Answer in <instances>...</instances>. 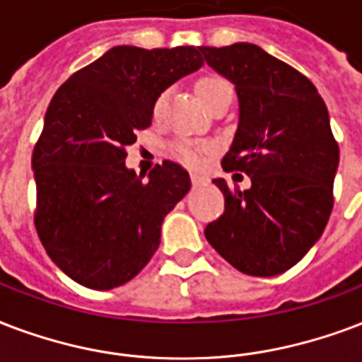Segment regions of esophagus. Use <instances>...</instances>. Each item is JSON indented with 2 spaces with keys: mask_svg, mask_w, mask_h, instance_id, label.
<instances>
[{
  "mask_svg": "<svg viewBox=\"0 0 362 362\" xmlns=\"http://www.w3.org/2000/svg\"><path fill=\"white\" fill-rule=\"evenodd\" d=\"M192 184L195 187H201V186H205L206 184V180L205 178H203V176H199V175H195V173H192Z\"/></svg>",
  "mask_w": 362,
  "mask_h": 362,
  "instance_id": "1",
  "label": "esophagus"
}]
</instances>
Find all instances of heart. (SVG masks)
Here are the masks:
<instances>
[{
	"mask_svg": "<svg viewBox=\"0 0 362 362\" xmlns=\"http://www.w3.org/2000/svg\"><path fill=\"white\" fill-rule=\"evenodd\" d=\"M195 90H197V96H199V100L203 102V106L209 107L212 102L216 100L218 96L224 95L230 89V85L224 81V79H220V77L214 76H205L201 77L197 85H195ZM165 102H167V90H161L159 95H157L156 102H153V107H151V112H153V117H159L163 114V107H165ZM209 150L206 146H199V144H192V142H175L170 151H173V156L176 159H180L182 163H186L189 167H197L203 159V153Z\"/></svg>",
	"mask_w": 362,
	"mask_h": 362,
	"instance_id": "heart-1",
	"label": "heart"
}]
</instances>
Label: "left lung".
Instances as JSON below:
<instances>
[{
	"instance_id": "8db88e82",
	"label": "left lung",
	"mask_w": 362,
	"mask_h": 362,
	"mask_svg": "<svg viewBox=\"0 0 362 362\" xmlns=\"http://www.w3.org/2000/svg\"><path fill=\"white\" fill-rule=\"evenodd\" d=\"M201 57L235 85L239 125L224 170L252 186L224 193V214L205 228L206 241L231 266L273 277L308 255L327 226L340 150L315 85L252 43L199 47Z\"/></svg>"
}]
</instances>
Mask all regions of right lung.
<instances>
[{
	"mask_svg": "<svg viewBox=\"0 0 362 362\" xmlns=\"http://www.w3.org/2000/svg\"><path fill=\"white\" fill-rule=\"evenodd\" d=\"M201 66L199 47L119 45L52 96L32 156L34 222L49 258L79 285H125L159 247L163 220L189 192V175L163 161L144 182L125 167L127 146L151 125L157 95Z\"/></svg>",
	"mask_w": 362,
	"mask_h": 362,
	"instance_id": "right-lung-1",
	"label": "right lung"
}]
</instances>
